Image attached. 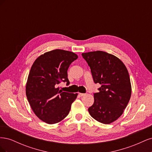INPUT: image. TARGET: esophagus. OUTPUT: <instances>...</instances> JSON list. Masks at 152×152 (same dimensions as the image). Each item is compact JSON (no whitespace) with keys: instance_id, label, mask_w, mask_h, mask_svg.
Instances as JSON below:
<instances>
[{"instance_id":"1","label":"esophagus","mask_w":152,"mask_h":152,"mask_svg":"<svg viewBox=\"0 0 152 152\" xmlns=\"http://www.w3.org/2000/svg\"><path fill=\"white\" fill-rule=\"evenodd\" d=\"M79 95L80 96H84L86 95V94H84V93H79Z\"/></svg>"}]
</instances>
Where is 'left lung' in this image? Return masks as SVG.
Instances as JSON below:
<instances>
[{"instance_id": "8db88e82", "label": "left lung", "mask_w": 152, "mask_h": 152, "mask_svg": "<svg viewBox=\"0 0 152 152\" xmlns=\"http://www.w3.org/2000/svg\"><path fill=\"white\" fill-rule=\"evenodd\" d=\"M82 56L91 68L94 83L102 85L98 93H94V102L89 113L97 121L109 124L122 115L129 102L131 85L128 71L121 59L104 51Z\"/></svg>"}]
</instances>
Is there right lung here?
<instances>
[{
  "instance_id": "add662e5",
  "label": "right lung",
  "mask_w": 152,
  "mask_h": 152,
  "mask_svg": "<svg viewBox=\"0 0 152 152\" xmlns=\"http://www.w3.org/2000/svg\"><path fill=\"white\" fill-rule=\"evenodd\" d=\"M78 58L73 52L55 49L36 59L26 85V95L30 107L41 121L53 124L69 113L77 94L63 92L57 87L61 82L69 85L67 70Z\"/></svg>"
}]
</instances>
